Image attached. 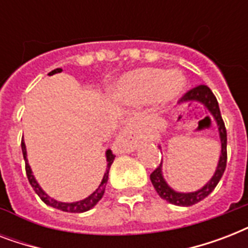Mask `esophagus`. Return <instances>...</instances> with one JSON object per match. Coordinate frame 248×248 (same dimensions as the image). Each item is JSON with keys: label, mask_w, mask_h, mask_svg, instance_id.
I'll use <instances>...</instances> for the list:
<instances>
[{"label": "esophagus", "mask_w": 248, "mask_h": 248, "mask_svg": "<svg viewBox=\"0 0 248 248\" xmlns=\"http://www.w3.org/2000/svg\"><path fill=\"white\" fill-rule=\"evenodd\" d=\"M136 147H138V140L134 134V127L131 124H128L116 138L113 149L118 153H130L135 151Z\"/></svg>", "instance_id": "34e87169"}]
</instances>
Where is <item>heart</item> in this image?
Returning a JSON list of instances; mask_svg holds the SVG:
<instances>
[{
    "label": "heart",
    "mask_w": 248,
    "mask_h": 248,
    "mask_svg": "<svg viewBox=\"0 0 248 248\" xmlns=\"http://www.w3.org/2000/svg\"><path fill=\"white\" fill-rule=\"evenodd\" d=\"M186 78L181 72L159 68H141L124 75L113 89V96L126 104H145L153 101L166 107L184 93Z\"/></svg>",
    "instance_id": "heart-1"
}]
</instances>
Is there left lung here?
<instances>
[{
    "label": "left lung",
    "mask_w": 248,
    "mask_h": 248,
    "mask_svg": "<svg viewBox=\"0 0 248 248\" xmlns=\"http://www.w3.org/2000/svg\"><path fill=\"white\" fill-rule=\"evenodd\" d=\"M181 104L184 103H192V101H197L203 104L212 118L215 120L216 127H217V132H219V139L221 143V153H220L219 162L216 166V170L212 177L202 186L201 189L196 190V192H177L175 189H172L167 184V181L163 177L162 172V163L159 165V167L151 173V181L153 186H155V192L158 193V196L162 200L167 201L169 203L176 204V206H192V204L198 203L200 201L204 200L210 193L216 188V185L220 181L221 176H223L225 167H227V130H225V124L220 114L219 103L216 100L215 95L212 93V91L208 89L207 86L200 85L192 89L190 91L185 93L184 96L180 99ZM161 149V147H159Z\"/></svg>",
    "instance_id": "8db88e82"
}]
</instances>
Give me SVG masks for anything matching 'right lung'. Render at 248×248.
I'll use <instances>...</instances> for the list:
<instances>
[{"mask_svg": "<svg viewBox=\"0 0 248 248\" xmlns=\"http://www.w3.org/2000/svg\"><path fill=\"white\" fill-rule=\"evenodd\" d=\"M63 71L62 68H56L54 71H51L48 73V76L55 75V73H60V72ZM21 152H23V157H24L25 161V171H27V176H28L29 184L32 185V188L34 189V192L38 194L41 200L44 201L45 203L47 204V206H51L54 208H58L60 211H65V212H73V214H79V212H86L91 210L93 206H96V203L99 201L103 198L105 192V185H107V181H108V175H109V169H110V166H112L113 161H114V157L116 155H113L112 151L110 149H107L105 152V157H107V170H105L104 176L101 179V183L99 184L95 190H93L89 197H86L83 200L77 201V202H60V201H56L55 198H51V197L48 196L47 193L45 192L44 189L41 188V185L38 184V181L36 180V177L33 175L32 169H31V166L28 163V157H27V148H25V143L24 139L21 140Z\"/></svg>", "mask_w": 248, "mask_h": 248, "instance_id": "right-lung-1", "label": "right lung"}]
</instances>
